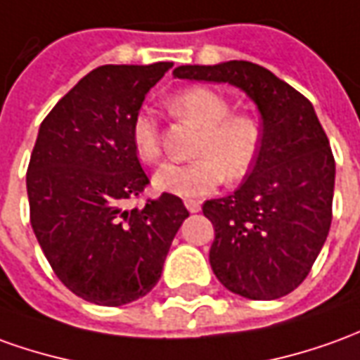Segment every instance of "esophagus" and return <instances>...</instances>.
Segmentation results:
<instances>
[{"mask_svg":"<svg viewBox=\"0 0 360 360\" xmlns=\"http://www.w3.org/2000/svg\"><path fill=\"white\" fill-rule=\"evenodd\" d=\"M184 204H186V207H188V212H190V213H198L200 210H202V204H200L198 200H186Z\"/></svg>","mask_w":360,"mask_h":360,"instance_id":"1","label":"esophagus"}]
</instances>
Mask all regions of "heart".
Returning <instances> with one entry per match:
<instances>
[{
	"label": "heart",
	"instance_id": "b5f03b06",
	"mask_svg": "<svg viewBox=\"0 0 360 360\" xmlns=\"http://www.w3.org/2000/svg\"><path fill=\"white\" fill-rule=\"evenodd\" d=\"M176 115L194 121L202 129L194 148L195 160L186 165H165L153 178L158 192L198 198L212 192L227 178L237 182L251 172L257 162L262 131L260 123L247 113H231V103L210 88H188L170 100ZM131 143L143 162L160 158V133L155 117L141 111L131 127Z\"/></svg>",
	"mask_w": 360,
	"mask_h": 360
}]
</instances>
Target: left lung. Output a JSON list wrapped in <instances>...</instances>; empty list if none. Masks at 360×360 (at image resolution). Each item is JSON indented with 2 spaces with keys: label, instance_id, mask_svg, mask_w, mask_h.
Masks as SVG:
<instances>
[{
  "label": "left lung",
  "instance_id": "1",
  "mask_svg": "<svg viewBox=\"0 0 360 360\" xmlns=\"http://www.w3.org/2000/svg\"><path fill=\"white\" fill-rule=\"evenodd\" d=\"M174 78L229 84L262 119L257 162L225 198L207 200L213 274L233 294L276 300L298 288L331 227L335 160L316 109L300 91L247 60L178 66Z\"/></svg>",
  "mask_w": 360,
  "mask_h": 360
}]
</instances>
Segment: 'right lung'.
<instances>
[{
	"mask_svg": "<svg viewBox=\"0 0 360 360\" xmlns=\"http://www.w3.org/2000/svg\"><path fill=\"white\" fill-rule=\"evenodd\" d=\"M168 68L172 62L100 66L39 127L27 170L31 225L62 284L98 306L147 296L190 215L172 194L123 207L148 184L131 127Z\"/></svg>",
	"mask_w": 360,
	"mask_h": 360,
	"instance_id": "obj_1",
	"label": "right lung"
}]
</instances>
